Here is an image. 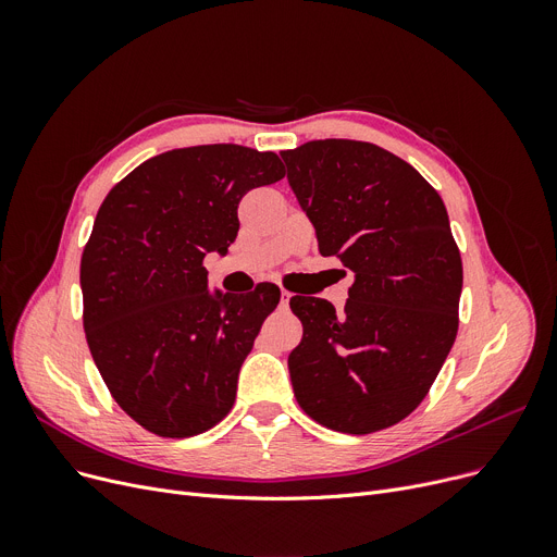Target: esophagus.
I'll return each mask as SVG.
<instances>
[{
  "mask_svg": "<svg viewBox=\"0 0 557 557\" xmlns=\"http://www.w3.org/2000/svg\"><path fill=\"white\" fill-rule=\"evenodd\" d=\"M288 300H290V294H288L286 288H282V290H280V305H282V307H286V305H288Z\"/></svg>",
  "mask_w": 557,
  "mask_h": 557,
  "instance_id": "esophagus-1",
  "label": "esophagus"
}]
</instances>
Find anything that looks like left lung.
Returning <instances> with one entry per match:
<instances>
[{
    "instance_id": "1",
    "label": "left lung",
    "mask_w": 557,
    "mask_h": 557,
    "mask_svg": "<svg viewBox=\"0 0 557 557\" xmlns=\"http://www.w3.org/2000/svg\"><path fill=\"white\" fill-rule=\"evenodd\" d=\"M318 250L355 273L345 309L294 296L288 355L302 411L341 433L397 424L426 397L458 332L462 261L443 198L368 141L315 139L280 153Z\"/></svg>"
}]
</instances>
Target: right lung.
<instances>
[{
  "label": "right lung",
  "mask_w": 557,
  "mask_h": 557,
  "mask_svg": "<svg viewBox=\"0 0 557 557\" xmlns=\"http://www.w3.org/2000/svg\"><path fill=\"white\" fill-rule=\"evenodd\" d=\"M282 178L271 151L205 144L141 162L101 202L81 259L83 327L114 401L146 431L189 437L230 413L280 288L210 290L202 259L237 239L239 200Z\"/></svg>",
  "instance_id": "obj_1"
}]
</instances>
